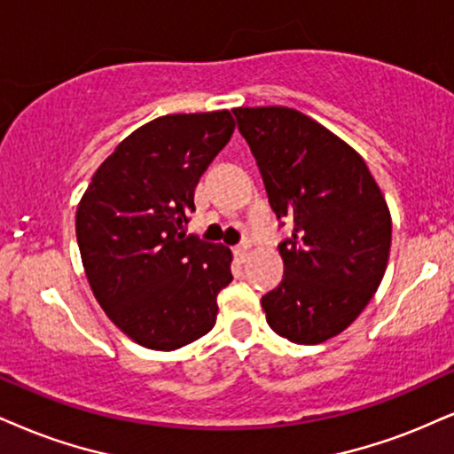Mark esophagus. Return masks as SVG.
I'll list each match as a JSON object with an SVG mask.
<instances>
[{"mask_svg":"<svg viewBox=\"0 0 454 454\" xmlns=\"http://www.w3.org/2000/svg\"><path fill=\"white\" fill-rule=\"evenodd\" d=\"M248 248H250V242H242V244H238L236 246V250H233V253H236L239 259H246V254H248Z\"/></svg>","mask_w":454,"mask_h":454,"instance_id":"esophagus-1","label":"esophagus"}]
</instances>
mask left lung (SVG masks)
Segmentation results:
<instances>
[{
	"label": "left lung",
	"instance_id": "1",
	"mask_svg": "<svg viewBox=\"0 0 454 454\" xmlns=\"http://www.w3.org/2000/svg\"><path fill=\"white\" fill-rule=\"evenodd\" d=\"M271 210L293 236L284 279L261 299L279 337L316 345L349 326L377 293L391 216L366 161L328 128L288 107L233 109Z\"/></svg>",
	"mask_w": 454,
	"mask_h": 454
}]
</instances>
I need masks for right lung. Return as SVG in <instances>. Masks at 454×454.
Returning a JSON list of instances; mask_svg holds the SVG:
<instances>
[{"label": "right lung", "instance_id": "1", "mask_svg": "<svg viewBox=\"0 0 454 454\" xmlns=\"http://www.w3.org/2000/svg\"><path fill=\"white\" fill-rule=\"evenodd\" d=\"M229 111L164 115L117 145L77 206L75 233L97 301L138 345L172 351L210 333L231 250L184 236L195 184L231 138Z\"/></svg>", "mask_w": 454, "mask_h": 454}]
</instances>
